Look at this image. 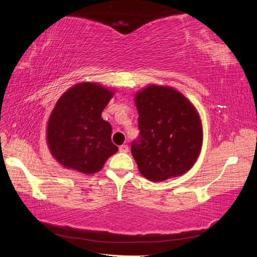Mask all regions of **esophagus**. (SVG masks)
I'll return each mask as SVG.
<instances>
[{"label": "esophagus", "instance_id": "obj_1", "mask_svg": "<svg viewBox=\"0 0 257 257\" xmlns=\"http://www.w3.org/2000/svg\"><path fill=\"white\" fill-rule=\"evenodd\" d=\"M128 150H129V148H128L127 145H121V146L119 147V151L120 152H123V154H125V152H128Z\"/></svg>", "mask_w": 257, "mask_h": 257}]
</instances>
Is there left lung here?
I'll return each instance as SVG.
<instances>
[{
    "instance_id": "left-lung-1",
    "label": "left lung",
    "mask_w": 257,
    "mask_h": 257,
    "mask_svg": "<svg viewBox=\"0 0 257 257\" xmlns=\"http://www.w3.org/2000/svg\"><path fill=\"white\" fill-rule=\"evenodd\" d=\"M139 139L132 154L140 173L154 182L188 172L203 143L200 114L187 97L170 86L152 84L136 92Z\"/></svg>"
}]
</instances>
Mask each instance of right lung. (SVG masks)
<instances>
[{"label":"right lung","mask_w":257,"mask_h":257,"mask_svg":"<svg viewBox=\"0 0 257 257\" xmlns=\"http://www.w3.org/2000/svg\"><path fill=\"white\" fill-rule=\"evenodd\" d=\"M113 95L100 84L83 81L59 97L47 121L46 141L63 167L92 174L118 151L111 143V125L101 117Z\"/></svg>","instance_id":"add662e5"}]
</instances>
